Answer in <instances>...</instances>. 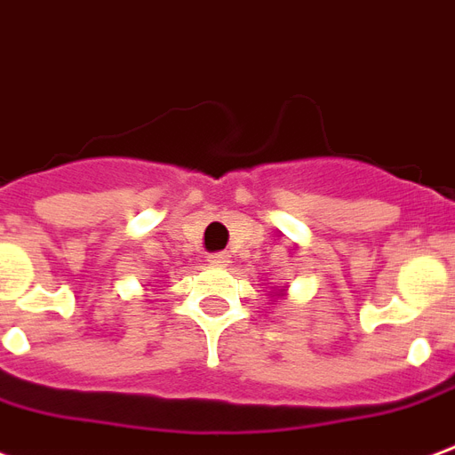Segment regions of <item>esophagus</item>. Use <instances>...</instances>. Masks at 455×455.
<instances>
[{"mask_svg":"<svg viewBox=\"0 0 455 455\" xmlns=\"http://www.w3.org/2000/svg\"><path fill=\"white\" fill-rule=\"evenodd\" d=\"M210 265H227L228 262V252H212L210 258H207Z\"/></svg>","mask_w":455,"mask_h":455,"instance_id":"1","label":"esophagus"}]
</instances>
